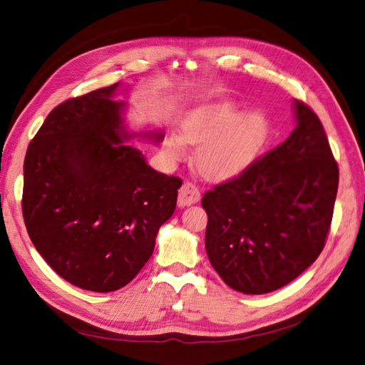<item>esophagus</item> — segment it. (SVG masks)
Instances as JSON below:
<instances>
[{"instance_id": "obj_1", "label": "esophagus", "mask_w": 365, "mask_h": 365, "mask_svg": "<svg viewBox=\"0 0 365 365\" xmlns=\"http://www.w3.org/2000/svg\"><path fill=\"white\" fill-rule=\"evenodd\" d=\"M200 199V191L195 183L185 182L182 188L178 190V207H187L191 204L199 202Z\"/></svg>"}]
</instances>
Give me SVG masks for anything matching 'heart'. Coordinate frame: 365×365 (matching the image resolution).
<instances>
[{"label": "heart", "mask_w": 365, "mask_h": 365, "mask_svg": "<svg viewBox=\"0 0 365 365\" xmlns=\"http://www.w3.org/2000/svg\"><path fill=\"white\" fill-rule=\"evenodd\" d=\"M268 125L260 113L240 115L232 102H213L191 111L182 122V135L173 131L165 139L170 161L187 155V143L199 144L196 166L215 180L235 177L250 166L267 138Z\"/></svg>", "instance_id": "1"}]
</instances>
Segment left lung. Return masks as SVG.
Here are the masks:
<instances>
[{"instance_id":"obj_1","label":"left lung","mask_w":365,"mask_h":365,"mask_svg":"<svg viewBox=\"0 0 365 365\" xmlns=\"http://www.w3.org/2000/svg\"><path fill=\"white\" fill-rule=\"evenodd\" d=\"M297 127L276 149L202 197L205 250L216 273L246 294L297 279L327 243L339 168L322 122L294 100Z\"/></svg>"}]
</instances>
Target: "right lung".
<instances>
[{
    "mask_svg": "<svg viewBox=\"0 0 365 365\" xmlns=\"http://www.w3.org/2000/svg\"><path fill=\"white\" fill-rule=\"evenodd\" d=\"M119 88L58 105L23 165L21 210L31 242L67 282L98 293L119 290L141 271L182 187L123 143L136 135L123 125ZM138 136L163 139L161 131Z\"/></svg>",
    "mask_w": 365,
    "mask_h": 365,
    "instance_id": "right-lung-1",
    "label": "right lung"
}]
</instances>
